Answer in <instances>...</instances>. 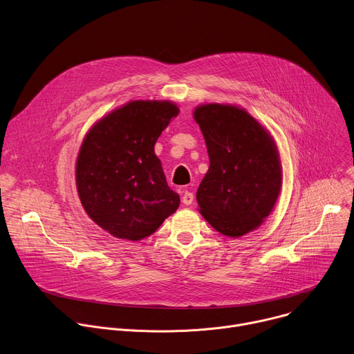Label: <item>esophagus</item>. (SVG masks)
Returning a JSON list of instances; mask_svg holds the SVG:
<instances>
[{"mask_svg":"<svg viewBox=\"0 0 354 354\" xmlns=\"http://www.w3.org/2000/svg\"><path fill=\"white\" fill-rule=\"evenodd\" d=\"M192 201H194V194L189 192V191H184V194H183V203L191 205Z\"/></svg>","mask_w":354,"mask_h":354,"instance_id":"esophagus-1","label":"esophagus"}]
</instances>
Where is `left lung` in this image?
Listing matches in <instances>:
<instances>
[{"label":"left lung","mask_w":354,"mask_h":354,"mask_svg":"<svg viewBox=\"0 0 354 354\" xmlns=\"http://www.w3.org/2000/svg\"><path fill=\"white\" fill-rule=\"evenodd\" d=\"M194 118L203 133L209 169L196 191L201 215L219 233L240 237L261 226L281 185L272 136L245 110L203 104Z\"/></svg>","instance_id":"8db88e82"}]
</instances>
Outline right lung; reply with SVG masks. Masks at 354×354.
Wrapping results in <instances>:
<instances>
[{
	"label": "right lung",
	"mask_w": 354,
	"mask_h": 354,
	"mask_svg": "<svg viewBox=\"0 0 354 354\" xmlns=\"http://www.w3.org/2000/svg\"><path fill=\"white\" fill-rule=\"evenodd\" d=\"M178 107L136 100L111 111L86 135L77 162L78 194L91 219L111 236L138 241L177 210L155 144Z\"/></svg>",
	"instance_id": "obj_1"
}]
</instances>
